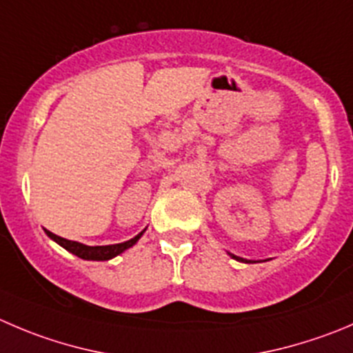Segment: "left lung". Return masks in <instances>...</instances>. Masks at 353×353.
Wrapping results in <instances>:
<instances>
[{
    "mask_svg": "<svg viewBox=\"0 0 353 353\" xmlns=\"http://www.w3.org/2000/svg\"><path fill=\"white\" fill-rule=\"evenodd\" d=\"M229 254H230V256L234 258V260H237V261H246V263H250V261H251V260H244V258H239V256H236V254H232V253H229Z\"/></svg>",
    "mask_w": 353,
    "mask_h": 353,
    "instance_id": "8db88e82",
    "label": "left lung"
}]
</instances>
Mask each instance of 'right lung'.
Returning a JSON list of instances; mask_svg holds the SVG:
<instances>
[{
  "instance_id": "obj_1",
  "label": "right lung",
  "mask_w": 353,
  "mask_h": 353,
  "mask_svg": "<svg viewBox=\"0 0 353 353\" xmlns=\"http://www.w3.org/2000/svg\"><path fill=\"white\" fill-rule=\"evenodd\" d=\"M45 232L50 239L55 241V243L60 244L63 250H67L69 253L76 254L78 258H83V260H93V261H105V260H110V258L117 256V254L124 253V251L128 250V248L135 246V244L139 243L140 237L143 236L145 229H143L140 234H137L133 239L124 241V243H119V244H109V246H86V244L76 243V241H69V239H63V237H60V236H55V234L50 232V230H46V229H45Z\"/></svg>"
}]
</instances>
